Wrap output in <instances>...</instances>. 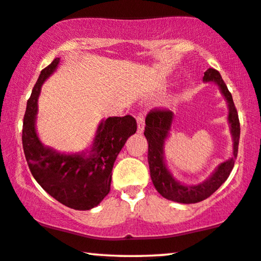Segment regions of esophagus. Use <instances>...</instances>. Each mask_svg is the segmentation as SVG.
Segmentation results:
<instances>
[{"instance_id": "1", "label": "esophagus", "mask_w": 261, "mask_h": 261, "mask_svg": "<svg viewBox=\"0 0 261 261\" xmlns=\"http://www.w3.org/2000/svg\"><path fill=\"white\" fill-rule=\"evenodd\" d=\"M145 123H144V113L139 112L137 115V132L138 134H142L144 131Z\"/></svg>"}]
</instances>
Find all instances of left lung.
I'll use <instances>...</instances> for the list:
<instances>
[{
  "label": "left lung",
  "mask_w": 261,
  "mask_h": 261,
  "mask_svg": "<svg viewBox=\"0 0 261 261\" xmlns=\"http://www.w3.org/2000/svg\"><path fill=\"white\" fill-rule=\"evenodd\" d=\"M203 82L215 83L220 87L228 105V122L230 134L233 137V156L228 161L220 164L212 176L200 185H182L176 179L164 162V142L171 129L174 113L167 109H155L148 113L145 118L144 136L148 141V162L150 176L157 192L168 200L179 203H196L203 201L215 193L228 176L234 167L238 156V146L240 139V122L238 111L234 105L232 94L227 89L222 76L214 68H208L204 72Z\"/></svg>",
  "instance_id": "left-lung-1"
}]
</instances>
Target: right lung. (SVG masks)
<instances>
[{"label":"right lung","instance_id":"obj_1","mask_svg":"<svg viewBox=\"0 0 261 261\" xmlns=\"http://www.w3.org/2000/svg\"><path fill=\"white\" fill-rule=\"evenodd\" d=\"M59 62L60 59H54L42 69L32 91L23 118L22 145L33 177L50 196L72 209L89 211L110 193L113 163L127 138L137 131V123L132 116L101 120L89 155L60 153L43 145L35 130L38 98L42 84Z\"/></svg>","mask_w":261,"mask_h":261}]
</instances>
